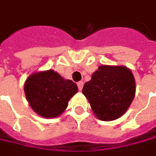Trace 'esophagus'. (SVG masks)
I'll list each match as a JSON object with an SVG mask.
<instances>
[{
    "instance_id": "1",
    "label": "esophagus",
    "mask_w": 156,
    "mask_h": 156,
    "mask_svg": "<svg viewBox=\"0 0 156 156\" xmlns=\"http://www.w3.org/2000/svg\"><path fill=\"white\" fill-rule=\"evenodd\" d=\"M78 89L81 91L82 89H83V82H78Z\"/></svg>"
}]
</instances>
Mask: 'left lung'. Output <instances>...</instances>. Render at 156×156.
Segmentation results:
<instances>
[{
	"label": "left lung",
	"instance_id": "8db88e82",
	"mask_svg": "<svg viewBox=\"0 0 156 156\" xmlns=\"http://www.w3.org/2000/svg\"><path fill=\"white\" fill-rule=\"evenodd\" d=\"M135 89V79L129 68L101 65L82 92L98 119L112 121L127 111L134 98Z\"/></svg>",
	"mask_w": 156,
	"mask_h": 156
}]
</instances>
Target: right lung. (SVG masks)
Masks as SVG:
<instances>
[{
  "label": "right lung",
  "instance_id": "obj_1",
  "mask_svg": "<svg viewBox=\"0 0 156 156\" xmlns=\"http://www.w3.org/2000/svg\"><path fill=\"white\" fill-rule=\"evenodd\" d=\"M78 91L75 83L52 69L33 73L24 84L26 98L32 110L47 119L60 116Z\"/></svg>",
  "mask_w": 156,
  "mask_h": 156
}]
</instances>
